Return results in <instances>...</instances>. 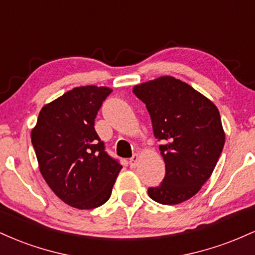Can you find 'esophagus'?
<instances>
[{"label": "esophagus", "mask_w": 255, "mask_h": 255, "mask_svg": "<svg viewBox=\"0 0 255 255\" xmlns=\"http://www.w3.org/2000/svg\"><path fill=\"white\" fill-rule=\"evenodd\" d=\"M137 163H139V154L135 153V154H133V157L129 159L130 168H135V166L137 165Z\"/></svg>", "instance_id": "obj_1"}]
</instances>
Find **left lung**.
I'll use <instances>...</instances> for the list:
<instances>
[{"instance_id":"obj_1","label":"left lung","mask_w":255,"mask_h":255,"mask_svg":"<svg viewBox=\"0 0 255 255\" xmlns=\"http://www.w3.org/2000/svg\"><path fill=\"white\" fill-rule=\"evenodd\" d=\"M151 116L165 163L162 183L147 189L152 200L176 205L191 199L211 176L225 134L215 104L188 84L160 77L133 87Z\"/></svg>"}]
</instances>
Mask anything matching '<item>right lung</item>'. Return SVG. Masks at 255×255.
Instances as JSON below:
<instances>
[{"label": "right lung", "instance_id": "1", "mask_svg": "<svg viewBox=\"0 0 255 255\" xmlns=\"http://www.w3.org/2000/svg\"><path fill=\"white\" fill-rule=\"evenodd\" d=\"M109 87H75L44 105L32 129L40 174L72 207L91 210L109 200L122 165L105 151L95 119Z\"/></svg>", "mask_w": 255, "mask_h": 255}]
</instances>
